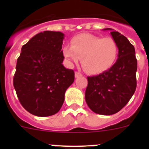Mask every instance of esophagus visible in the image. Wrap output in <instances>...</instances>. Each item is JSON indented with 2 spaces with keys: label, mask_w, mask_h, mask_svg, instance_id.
Masks as SVG:
<instances>
[{
  "label": "esophagus",
  "mask_w": 149,
  "mask_h": 149,
  "mask_svg": "<svg viewBox=\"0 0 149 149\" xmlns=\"http://www.w3.org/2000/svg\"><path fill=\"white\" fill-rule=\"evenodd\" d=\"M81 76L82 74L81 73H79V72H75V77L76 78H79Z\"/></svg>",
  "instance_id": "esophagus-1"
}]
</instances>
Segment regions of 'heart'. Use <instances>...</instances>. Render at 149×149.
<instances>
[{
  "label": "heart",
  "instance_id": "b5f03b06",
  "mask_svg": "<svg viewBox=\"0 0 149 149\" xmlns=\"http://www.w3.org/2000/svg\"><path fill=\"white\" fill-rule=\"evenodd\" d=\"M118 45L111 37H97L91 34L75 36L70 40V47L65 45L62 53L69 65L81 63L91 74L106 71L115 64L118 56Z\"/></svg>",
  "mask_w": 149,
  "mask_h": 149
}]
</instances>
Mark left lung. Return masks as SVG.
Here are the masks:
<instances>
[{
  "instance_id": "obj_1",
  "label": "left lung",
  "mask_w": 149,
  "mask_h": 149,
  "mask_svg": "<svg viewBox=\"0 0 149 149\" xmlns=\"http://www.w3.org/2000/svg\"><path fill=\"white\" fill-rule=\"evenodd\" d=\"M103 30L111 31L118 44V60L102 73L87 77L85 100L94 112L110 115L123 109L136 91L137 60L134 47L124 35L110 28Z\"/></svg>"
}]
</instances>
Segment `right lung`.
Instances as JSON below:
<instances>
[{"label": "right lung", "mask_w": 149, "mask_h": 149, "mask_svg": "<svg viewBox=\"0 0 149 149\" xmlns=\"http://www.w3.org/2000/svg\"><path fill=\"white\" fill-rule=\"evenodd\" d=\"M64 36L61 31L39 33L22 46L17 59L13 86L24 108L36 116L56 114L74 81V71L63 65Z\"/></svg>", "instance_id": "1"}]
</instances>
